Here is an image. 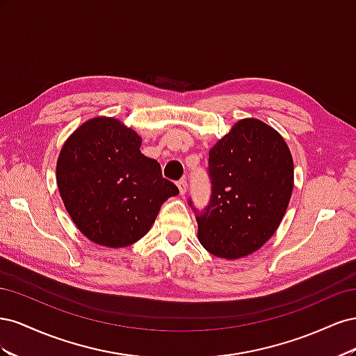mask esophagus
Listing matches in <instances>:
<instances>
[{"label":"esophagus","mask_w":356,"mask_h":356,"mask_svg":"<svg viewBox=\"0 0 356 356\" xmlns=\"http://www.w3.org/2000/svg\"><path fill=\"white\" fill-rule=\"evenodd\" d=\"M177 186H178V188H179L181 195H186V191H187V181H186V179H179V181L177 182Z\"/></svg>","instance_id":"34e87169"}]
</instances>
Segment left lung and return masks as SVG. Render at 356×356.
<instances>
[{
    "label": "left lung",
    "instance_id": "left-lung-1",
    "mask_svg": "<svg viewBox=\"0 0 356 356\" xmlns=\"http://www.w3.org/2000/svg\"><path fill=\"white\" fill-rule=\"evenodd\" d=\"M211 196L196 213L197 236L211 254L241 258L275 234L294 186V165L284 138L255 118L236 123L208 161Z\"/></svg>",
    "mask_w": 356,
    "mask_h": 356
}]
</instances>
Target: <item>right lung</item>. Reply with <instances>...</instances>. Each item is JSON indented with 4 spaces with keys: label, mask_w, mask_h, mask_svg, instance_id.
<instances>
[{
    "label": "right lung",
    "mask_w": 356,
    "mask_h": 356,
    "mask_svg": "<svg viewBox=\"0 0 356 356\" xmlns=\"http://www.w3.org/2000/svg\"><path fill=\"white\" fill-rule=\"evenodd\" d=\"M141 138L115 118L96 117L62 147L58 188L70 217L95 243L132 245L145 236L179 190L159 161L141 153Z\"/></svg>",
    "instance_id": "right-lung-1"
}]
</instances>
